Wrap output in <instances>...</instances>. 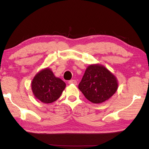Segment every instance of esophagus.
Wrapping results in <instances>:
<instances>
[{
	"instance_id": "obj_1",
	"label": "esophagus",
	"mask_w": 149,
	"mask_h": 149,
	"mask_svg": "<svg viewBox=\"0 0 149 149\" xmlns=\"http://www.w3.org/2000/svg\"><path fill=\"white\" fill-rule=\"evenodd\" d=\"M68 84H69L76 85L77 84V81H76V80H75V79H71V80H70L69 81H68Z\"/></svg>"
}]
</instances>
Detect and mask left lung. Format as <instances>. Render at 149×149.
Returning <instances> with one entry per match:
<instances>
[{
  "instance_id": "8db88e82",
  "label": "left lung",
  "mask_w": 149,
  "mask_h": 149,
  "mask_svg": "<svg viewBox=\"0 0 149 149\" xmlns=\"http://www.w3.org/2000/svg\"><path fill=\"white\" fill-rule=\"evenodd\" d=\"M118 80L109 70L100 64L87 68L78 85L85 98L95 104L109 99L118 89Z\"/></svg>"
}]
</instances>
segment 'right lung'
<instances>
[{
  "label": "right lung",
  "instance_id": "right-lung-1",
  "mask_svg": "<svg viewBox=\"0 0 149 149\" xmlns=\"http://www.w3.org/2000/svg\"><path fill=\"white\" fill-rule=\"evenodd\" d=\"M65 87V82L55 77L49 68L37 73L31 83L32 92L35 98L46 104L56 101Z\"/></svg>",
  "mask_w": 149,
  "mask_h": 149
}]
</instances>
